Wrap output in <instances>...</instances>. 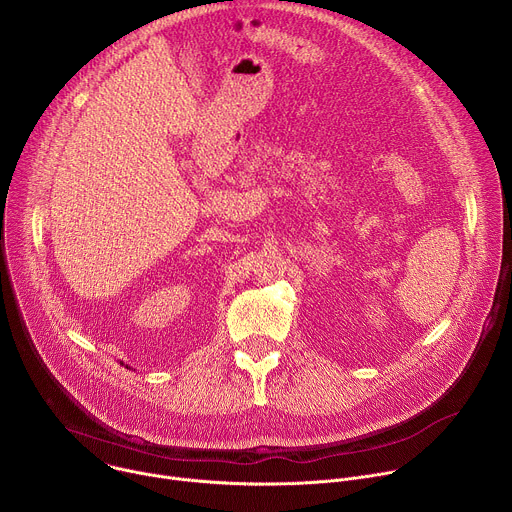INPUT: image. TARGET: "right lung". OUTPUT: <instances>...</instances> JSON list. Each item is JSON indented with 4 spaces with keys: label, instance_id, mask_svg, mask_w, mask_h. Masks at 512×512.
Here are the masks:
<instances>
[{
    "label": "right lung",
    "instance_id": "right-lung-1",
    "mask_svg": "<svg viewBox=\"0 0 512 512\" xmlns=\"http://www.w3.org/2000/svg\"><path fill=\"white\" fill-rule=\"evenodd\" d=\"M121 364H123V362H121ZM127 369H129V367H127Z\"/></svg>",
    "mask_w": 512,
    "mask_h": 512
}]
</instances>
